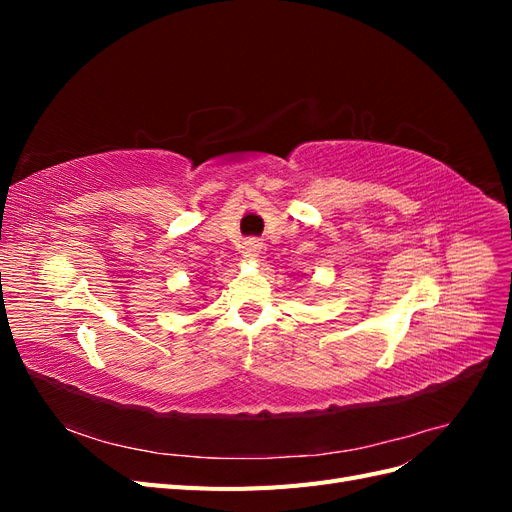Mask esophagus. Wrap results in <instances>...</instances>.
Segmentation results:
<instances>
[{
  "instance_id": "esophagus-1",
  "label": "esophagus",
  "mask_w": 512,
  "mask_h": 512,
  "mask_svg": "<svg viewBox=\"0 0 512 512\" xmlns=\"http://www.w3.org/2000/svg\"><path fill=\"white\" fill-rule=\"evenodd\" d=\"M260 250H262V243H260L258 239H247V241L241 245V252H243V256H247V258H256V256L260 254Z\"/></svg>"
}]
</instances>
